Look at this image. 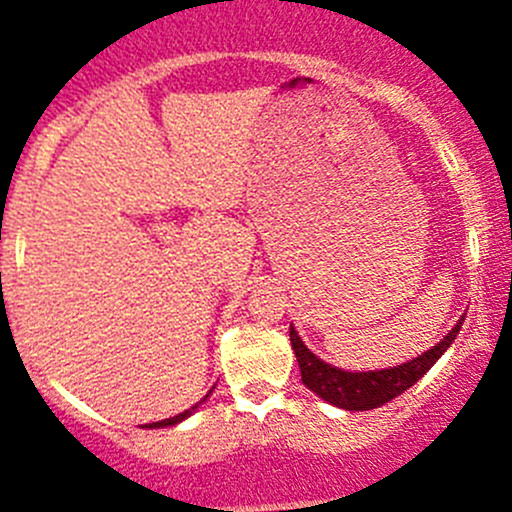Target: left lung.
I'll use <instances>...</instances> for the list:
<instances>
[{
    "label": "left lung",
    "mask_w": 512,
    "mask_h": 512,
    "mask_svg": "<svg viewBox=\"0 0 512 512\" xmlns=\"http://www.w3.org/2000/svg\"><path fill=\"white\" fill-rule=\"evenodd\" d=\"M461 323H464V315L425 354L415 356V359L405 361V364L390 366V369H377V372H346V369L330 366L328 361L315 356L305 346V341L300 338L295 325H289V341H292V351H295L297 364H300L302 372V384H305L307 390H312L318 397H323L325 402L336 405V408L356 410L359 413V410L382 408L384 402L395 400L397 395L410 390L446 354V348L459 336Z\"/></svg>",
    "instance_id": "1"
}]
</instances>
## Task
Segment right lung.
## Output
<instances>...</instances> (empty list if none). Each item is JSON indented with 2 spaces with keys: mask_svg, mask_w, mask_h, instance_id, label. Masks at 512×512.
I'll list each match as a JSON object with an SVG mask.
<instances>
[{
  "mask_svg": "<svg viewBox=\"0 0 512 512\" xmlns=\"http://www.w3.org/2000/svg\"><path fill=\"white\" fill-rule=\"evenodd\" d=\"M212 390H215V387H212ZM212 390H210V392H207V395H212ZM207 395H205V397H202V400H200V402H197V405H192V408H189V410H184V413L174 415V418L158 420V423H148V425H146V428H169V425H176V423H182V420H187V418H189V415H192V413H194V410L200 408L202 402H205V400H207Z\"/></svg>",
  "mask_w": 512,
  "mask_h": 512,
  "instance_id": "add662e5",
  "label": "right lung"
}]
</instances>
